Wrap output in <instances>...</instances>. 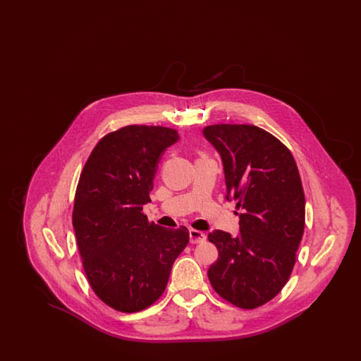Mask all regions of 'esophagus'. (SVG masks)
Instances as JSON below:
<instances>
[{
	"label": "esophagus",
	"mask_w": 361,
	"mask_h": 361,
	"mask_svg": "<svg viewBox=\"0 0 361 361\" xmlns=\"http://www.w3.org/2000/svg\"><path fill=\"white\" fill-rule=\"evenodd\" d=\"M206 234L199 231V230H195V228H190L189 230V240L190 243H202L206 240Z\"/></svg>",
	"instance_id": "obj_1"
}]
</instances>
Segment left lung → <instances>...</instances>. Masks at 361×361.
Listing matches in <instances>:
<instances>
[{
	"label": "left lung",
	"instance_id": "1",
	"mask_svg": "<svg viewBox=\"0 0 361 361\" xmlns=\"http://www.w3.org/2000/svg\"><path fill=\"white\" fill-rule=\"evenodd\" d=\"M224 162L227 199L237 202L240 235L208 234L219 253L208 269L212 288L240 309H256L283 290L305 231L306 200L291 152L252 124L207 126Z\"/></svg>",
	"mask_w": 361,
	"mask_h": 361
}]
</instances>
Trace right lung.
Masks as SVG:
<instances>
[{
    "instance_id": "right-lung-1",
    "label": "right lung",
    "mask_w": 361,
    "mask_h": 361,
    "mask_svg": "<svg viewBox=\"0 0 361 361\" xmlns=\"http://www.w3.org/2000/svg\"><path fill=\"white\" fill-rule=\"evenodd\" d=\"M178 133L161 126H126L99 140L81 172L73 227L86 279L104 303L121 312L147 309L164 293L189 231L149 222L161 154Z\"/></svg>"
}]
</instances>
